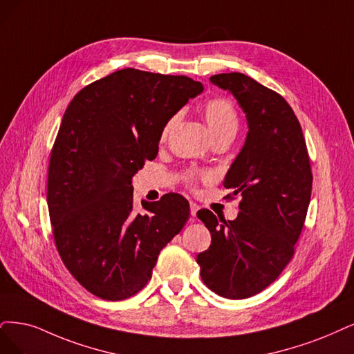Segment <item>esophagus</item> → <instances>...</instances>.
Instances as JSON below:
<instances>
[{"label":"esophagus","mask_w":354,"mask_h":354,"mask_svg":"<svg viewBox=\"0 0 354 354\" xmlns=\"http://www.w3.org/2000/svg\"><path fill=\"white\" fill-rule=\"evenodd\" d=\"M189 208H191V216L192 217L197 216V212L200 210V205L195 204V203H189Z\"/></svg>","instance_id":"esophagus-1"}]
</instances>
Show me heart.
Listing matches in <instances>:
<instances>
[{
    "label": "heart",
    "mask_w": 354,
    "mask_h": 354,
    "mask_svg": "<svg viewBox=\"0 0 354 354\" xmlns=\"http://www.w3.org/2000/svg\"><path fill=\"white\" fill-rule=\"evenodd\" d=\"M203 113L214 140L221 137L233 138L236 136L238 128H239V116L230 100L225 97L208 99L203 104ZM179 118H180V113H175L163 124L160 131V141L167 140L170 133L174 131L175 125L178 124ZM200 176L201 175L198 172H195V170H188V172L184 175V179L188 187H195V182L200 179Z\"/></svg>",
    "instance_id": "b5f03b06"
}]
</instances>
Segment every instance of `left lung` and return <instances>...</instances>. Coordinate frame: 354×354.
I'll use <instances>...</instances> for the list:
<instances>
[{
	"mask_svg": "<svg viewBox=\"0 0 354 354\" xmlns=\"http://www.w3.org/2000/svg\"><path fill=\"white\" fill-rule=\"evenodd\" d=\"M246 113L245 146L223 185L241 194L234 220L207 208L197 213L212 233V245L197 263L208 289L227 299H246L276 280L295 254L312 191L306 141L286 99L242 73L212 75Z\"/></svg>",
	"mask_w": 354,
	"mask_h": 354,
	"instance_id": "obj_1",
	"label": "left lung"
}]
</instances>
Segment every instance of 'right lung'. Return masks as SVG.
<instances>
[{
    "label": "right lung",
    "mask_w": 354,
    "mask_h": 354,
    "mask_svg": "<svg viewBox=\"0 0 354 354\" xmlns=\"http://www.w3.org/2000/svg\"><path fill=\"white\" fill-rule=\"evenodd\" d=\"M203 88L187 75L124 68L82 88L65 111L48 167L49 218L64 266L91 295L138 293L189 218L174 192L138 213L131 179L157 156L163 124Z\"/></svg>",
    "instance_id": "obj_1"
}]
</instances>
